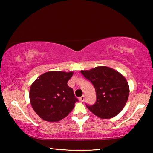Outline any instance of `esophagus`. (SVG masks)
Listing matches in <instances>:
<instances>
[{
	"instance_id": "esophagus-1",
	"label": "esophagus",
	"mask_w": 153,
	"mask_h": 153,
	"mask_svg": "<svg viewBox=\"0 0 153 153\" xmlns=\"http://www.w3.org/2000/svg\"><path fill=\"white\" fill-rule=\"evenodd\" d=\"M79 99L81 102H84V96H82L81 97H79Z\"/></svg>"
}]
</instances>
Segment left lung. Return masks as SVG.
<instances>
[{
    "label": "left lung",
    "instance_id": "left-lung-1",
    "mask_svg": "<svg viewBox=\"0 0 153 153\" xmlns=\"http://www.w3.org/2000/svg\"><path fill=\"white\" fill-rule=\"evenodd\" d=\"M91 82L97 93V102L87 108L101 119H110L120 113L129 94L128 83L120 72L106 66L80 71Z\"/></svg>",
    "mask_w": 153,
    "mask_h": 153
}]
</instances>
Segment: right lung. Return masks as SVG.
<instances>
[{
  "instance_id": "add662e5",
  "label": "right lung",
  "mask_w": 153,
  "mask_h": 153,
  "mask_svg": "<svg viewBox=\"0 0 153 153\" xmlns=\"http://www.w3.org/2000/svg\"><path fill=\"white\" fill-rule=\"evenodd\" d=\"M73 71H48L31 85L30 100L36 114L48 122L59 121L73 110L77 99L67 82Z\"/></svg>"
}]
</instances>
